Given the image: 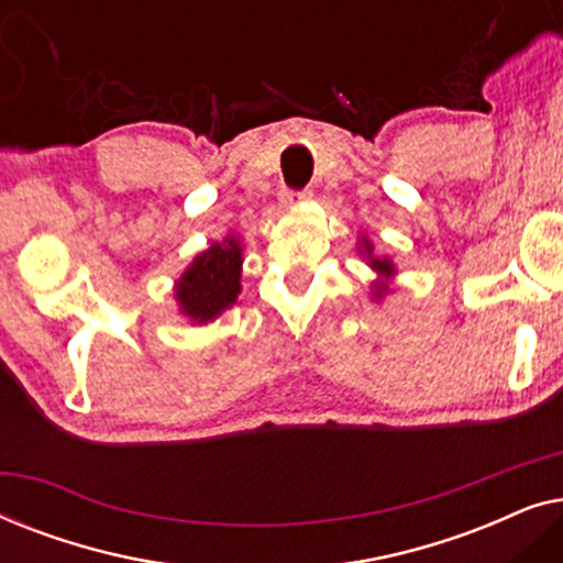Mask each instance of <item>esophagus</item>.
<instances>
[{
    "label": "esophagus",
    "mask_w": 563,
    "mask_h": 563,
    "mask_svg": "<svg viewBox=\"0 0 563 563\" xmlns=\"http://www.w3.org/2000/svg\"><path fill=\"white\" fill-rule=\"evenodd\" d=\"M307 199H312V189H287L284 191V205L307 202Z\"/></svg>",
    "instance_id": "34e87169"
}]
</instances>
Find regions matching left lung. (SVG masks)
<instances>
[{
  "label": "left lung",
  "instance_id": "1",
  "mask_svg": "<svg viewBox=\"0 0 563 563\" xmlns=\"http://www.w3.org/2000/svg\"><path fill=\"white\" fill-rule=\"evenodd\" d=\"M366 253H372V245H368V243H366ZM372 266L376 268V272H382V274H391V264H389L387 258H384V261L374 258V261H372ZM376 295H379V291H376Z\"/></svg>",
  "mask_w": 563,
  "mask_h": 563
}]
</instances>
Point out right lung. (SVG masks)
I'll use <instances>...</instances> for the list:
<instances>
[{
    "mask_svg": "<svg viewBox=\"0 0 563 563\" xmlns=\"http://www.w3.org/2000/svg\"><path fill=\"white\" fill-rule=\"evenodd\" d=\"M241 245L235 243V238L199 253L176 284V299L184 314L207 322L233 305L241 291Z\"/></svg>",
    "mask_w": 563,
    "mask_h": 563,
    "instance_id": "add662e5",
    "label": "right lung"
}]
</instances>
